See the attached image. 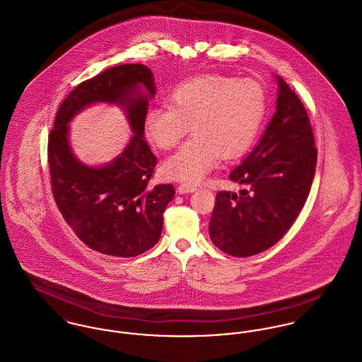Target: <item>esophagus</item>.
Segmentation results:
<instances>
[{"mask_svg":"<svg viewBox=\"0 0 362 362\" xmlns=\"http://www.w3.org/2000/svg\"><path fill=\"white\" fill-rule=\"evenodd\" d=\"M195 190H197V186H193V185H180V186L177 187V193H179V194L194 193Z\"/></svg>","mask_w":362,"mask_h":362,"instance_id":"1","label":"esophagus"}]
</instances>
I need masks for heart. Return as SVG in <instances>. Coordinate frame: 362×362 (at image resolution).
Wrapping results in <instances>:
<instances>
[{
    "instance_id": "b5f03b06",
    "label": "heart",
    "mask_w": 362,
    "mask_h": 362,
    "mask_svg": "<svg viewBox=\"0 0 362 362\" xmlns=\"http://www.w3.org/2000/svg\"><path fill=\"white\" fill-rule=\"evenodd\" d=\"M170 107H153L144 115L147 140L161 150L187 140L164 163V173L186 183L201 182L219 157L233 160L250 148L262 128L267 99L253 80L208 74L179 83L169 95Z\"/></svg>"
}]
</instances>
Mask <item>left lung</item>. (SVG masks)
Listing matches in <instances>:
<instances>
[{"label":"left lung","instance_id":"1","mask_svg":"<svg viewBox=\"0 0 362 362\" xmlns=\"http://www.w3.org/2000/svg\"><path fill=\"white\" fill-rule=\"evenodd\" d=\"M276 112L255 148L234 168L237 193L219 192L209 235L219 250L238 257L273 247L300 214L314 179L317 148L306 109L279 76Z\"/></svg>","mask_w":362,"mask_h":362}]
</instances>
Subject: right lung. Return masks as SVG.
<instances>
[{
  "mask_svg": "<svg viewBox=\"0 0 362 362\" xmlns=\"http://www.w3.org/2000/svg\"><path fill=\"white\" fill-rule=\"evenodd\" d=\"M154 96L148 67L121 64L77 85L57 110L48 140L52 193L64 221L90 250L132 257L153 248L161 237L163 214L175 190L172 185H148L157 158L144 140L143 121ZM98 103L122 108L133 135L110 163L95 168L74 154L68 124Z\"/></svg>",
  "mask_w": 362,
  "mask_h": 362,
  "instance_id": "obj_1",
  "label": "right lung"
}]
</instances>
